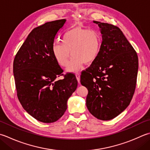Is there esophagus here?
Segmentation results:
<instances>
[{"instance_id": "obj_1", "label": "esophagus", "mask_w": 150, "mask_h": 150, "mask_svg": "<svg viewBox=\"0 0 150 150\" xmlns=\"http://www.w3.org/2000/svg\"><path fill=\"white\" fill-rule=\"evenodd\" d=\"M75 76H76V78H77V80L78 81V83H80V74H79V73H76Z\"/></svg>"}]
</instances>
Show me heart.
Listing matches in <instances>:
<instances>
[{
    "instance_id": "1",
    "label": "heart",
    "mask_w": 150,
    "mask_h": 150,
    "mask_svg": "<svg viewBox=\"0 0 150 150\" xmlns=\"http://www.w3.org/2000/svg\"><path fill=\"white\" fill-rule=\"evenodd\" d=\"M62 42H56L52 46V52L57 62L67 67L69 72H77L85 63H92L98 57L101 47V38L98 32L76 27L66 32ZM71 52L70 53V52Z\"/></svg>"
}]
</instances>
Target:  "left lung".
Wrapping results in <instances>:
<instances>
[{"label":"left lung","instance_id":"8db88e82","mask_svg":"<svg viewBox=\"0 0 150 150\" xmlns=\"http://www.w3.org/2000/svg\"><path fill=\"white\" fill-rule=\"evenodd\" d=\"M102 42L96 59L81 75L88 89L86 107L99 120H110L129 105L135 90L139 60L136 51L120 29L93 21Z\"/></svg>","mask_w":150,"mask_h":150}]
</instances>
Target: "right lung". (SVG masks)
<instances>
[{
    "label": "right lung",
    "mask_w": 150,
    "mask_h": 150,
    "mask_svg": "<svg viewBox=\"0 0 150 150\" xmlns=\"http://www.w3.org/2000/svg\"><path fill=\"white\" fill-rule=\"evenodd\" d=\"M66 19L47 22L34 28L13 60V71L17 97L23 108L43 123L60 118L67 109V101L77 87L73 73L62 80L63 70L56 60L52 46L57 33Z\"/></svg>",
    "instance_id": "1"
}]
</instances>
